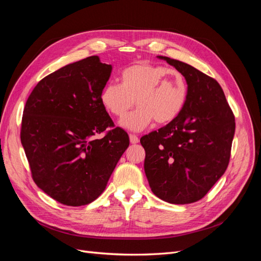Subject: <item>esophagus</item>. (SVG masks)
I'll use <instances>...</instances> for the list:
<instances>
[{
    "mask_svg": "<svg viewBox=\"0 0 261 261\" xmlns=\"http://www.w3.org/2000/svg\"><path fill=\"white\" fill-rule=\"evenodd\" d=\"M129 141L130 144H138L139 143V138L136 135H129Z\"/></svg>",
    "mask_w": 261,
    "mask_h": 261,
    "instance_id": "esophagus-1",
    "label": "esophagus"
}]
</instances>
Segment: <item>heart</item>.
I'll return each instance as SVG.
<instances>
[{
  "label": "heart",
  "instance_id": "1",
  "mask_svg": "<svg viewBox=\"0 0 261 261\" xmlns=\"http://www.w3.org/2000/svg\"><path fill=\"white\" fill-rule=\"evenodd\" d=\"M187 92L185 78L179 72L143 62L124 68L121 84H106L100 101L108 112L118 118L128 113L135 101L138 108L121 125L132 132H141L153 121L159 125L174 121L183 111Z\"/></svg>",
  "mask_w": 261,
  "mask_h": 261
}]
</instances>
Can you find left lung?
<instances>
[{"instance_id": "obj_1", "label": "left lung", "mask_w": 261, "mask_h": 261, "mask_svg": "<svg viewBox=\"0 0 261 261\" xmlns=\"http://www.w3.org/2000/svg\"><path fill=\"white\" fill-rule=\"evenodd\" d=\"M184 76L187 99L174 121L141 137L152 193L175 204L198 201L224 174L235 118L218 82L184 62L158 55Z\"/></svg>"}]
</instances>
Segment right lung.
<instances>
[{
    "instance_id": "1",
    "label": "right lung",
    "mask_w": 261,
    "mask_h": 261,
    "mask_svg": "<svg viewBox=\"0 0 261 261\" xmlns=\"http://www.w3.org/2000/svg\"><path fill=\"white\" fill-rule=\"evenodd\" d=\"M112 65L99 57L62 67L39 82L23 109L20 140L33 178L46 195L78 207L103 193L118 160L129 146L100 101Z\"/></svg>"
}]
</instances>
